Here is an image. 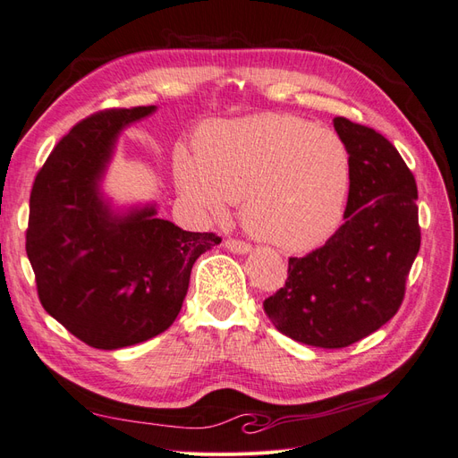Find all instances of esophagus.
Here are the masks:
<instances>
[{"label":"esophagus","mask_w":458,"mask_h":458,"mask_svg":"<svg viewBox=\"0 0 458 458\" xmlns=\"http://www.w3.org/2000/svg\"><path fill=\"white\" fill-rule=\"evenodd\" d=\"M225 248L234 254H246L248 250H250V244L244 242V241H239V239H227L225 241Z\"/></svg>","instance_id":"1"}]
</instances>
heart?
Returning <instances> with one entry per match:
<instances>
[{
    "mask_svg": "<svg viewBox=\"0 0 458 458\" xmlns=\"http://www.w3.org/2000/svg\"><path fill=\"white\" fill-rule=\"evenodd\" d=\"M185 199L210 216L242 200V225L284 250H310L340 227L353 185V158L336 131L293 114L216 123L199 155L177 157Z\"/></svg>",
    "mask_w": 458,
    "mask_h": 458,
    "instance_id": "b5f03b06",
    "label": "heart"
}]
</instances>
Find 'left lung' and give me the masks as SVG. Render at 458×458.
Segmentation results:
<instances>
[{
    "label": "left lung",
    "mask_w": 458,
    "mask_h": 458,
    "mask_svg": "<svg viewBox=\"0 0 458 458\" xmlns=\"http://www.w3.org/2000/svg\"><path fill=\"white\" fill-rule=\"evenodd\" d=\"M353 158L345 224L317 250L288 258V279L263 301L283 335L338 350L363 340L401 308L420 248L417 182L372 128L335 118Z\"/></svg>",
    "instance_id": "left-lung-1"
}]
</instances>
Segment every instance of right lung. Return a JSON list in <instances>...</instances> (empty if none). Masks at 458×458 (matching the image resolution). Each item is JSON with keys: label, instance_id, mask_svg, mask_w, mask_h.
<instances>
[{"label": "right lung", "instance_id": "right-lung-1", "mask_svg": "<svg viewBox=\"0 0 458 458\" xmlns=\"http://www.w3.org/2000/svg\"><path fill=\"white\" fill-rule=\"evenodd\" d=\"M155 106L105 108L68 131L30 192L26 254L44 310L97 350L155 338L182 310L192 263L219 244L157 217L155 206L113 216L97 183L120 130Z\"/></svg>", "mask_w": 458, "mask_h": 458}]
</instances>
